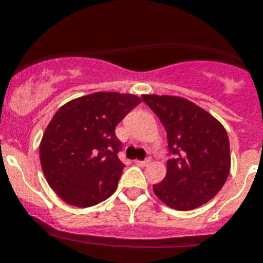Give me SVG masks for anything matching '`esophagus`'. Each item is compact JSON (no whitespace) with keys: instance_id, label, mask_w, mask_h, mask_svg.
<instances>
[{"instance_id":"esophagus-1","label":"esophagus","mask_w":263,"mask_h":263,"mask_svg":"<svg viewBox=\"0 0 263 263\" xmlns=\"http://www.w3.org/2000/svg\"><path fill=\"white\" fill-rule=\"evenodd\" d=\"M150 163V159H147V161H135V165L140 166V167H144Z\"/></svg>"}]
</instances>
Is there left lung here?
<instances>
[{"instance_id":"obj_1","label":"left lung","mask_w":263,"mask_h":263,"mask_svg":"<svg viewBox=\"0 0 263 263\" xmlns=\"http://www.w3.org/2000/svg\"><path fill=\"white\" fill-rule=\"evenodd\" d=\"M167 134V172L154 193L177 211H192L212 200L231 168L226 128L201 106L178 96L143 95Z\"/></svg>"}]
</instances>
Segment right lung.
Returning <instances> with one entry per match:
<instances>
[{"label": "right lung", "instance_id": "obj_1", "mask_svg": "<svg viewBox=\"0 0 263 263\" xmlns=\"http://www.w3.org/2000/svg\"><path fill=\"white\" fill-rule=\"evenodd\" d=\"M142 98L97 91L61 106L40 142V163L51 189L65 202L89 208L116 191L124 163L115 128Z\"/></svg>", "mask_w": 263, "mask_h": 263}]
</instances>
